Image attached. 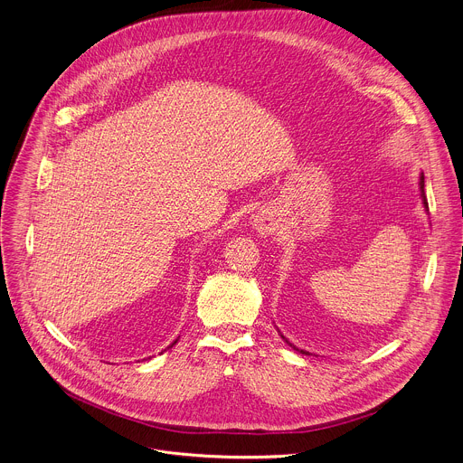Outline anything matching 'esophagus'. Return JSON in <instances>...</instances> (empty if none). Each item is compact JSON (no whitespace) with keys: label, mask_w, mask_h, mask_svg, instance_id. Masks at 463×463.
<instances>
[{"label":"esophagus","mask_w":463,"mask_h":463,"mask_svg":"<svg viewBox=\"0 0 463 463\" xmlns=\"http://www.w3.org/2000/svg\"><path fill=\"white\" fill-rule=\"evenodd\" d=\"M254 227H256L261 234H268V232H273V231H275V223H273V220H271L269 216H266V214H261V216H258V218H256Z\"/></svg>","instance_id":"34e87169"}]
</instances>
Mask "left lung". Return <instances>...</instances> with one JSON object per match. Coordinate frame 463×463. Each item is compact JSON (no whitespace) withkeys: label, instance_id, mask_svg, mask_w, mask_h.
<instances>
[{"label":"left lung","instance_id":"1","mask_svg":"<svg viewBox=\"0 0 463 463\" xmlns=\"http://www.w3.org/2000/svg\"><path fill=\"white\" fill-rule=\"evenodd\" d=\"M420 188H421V200H423V205H425V209L429 211V205H427V197H425V177H423V174H421V177H420ZM282 339H284V335H282ZM291 345V343H289ZM293 346V345H291ZM295 348V346H293ZM295 350H298V348H295ZM302 354H306V355H309L307 352H304V350H300Z\"/></svg>","mask_w":463,"mask_h":463}]
</instances>
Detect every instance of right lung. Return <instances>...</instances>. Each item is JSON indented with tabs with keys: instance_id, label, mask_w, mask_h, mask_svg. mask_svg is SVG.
Listing matches in <instances>:
<instances>
[{
	"instance_id": "right-lung-1",
	"label": "right lung",
	"mask_w": 463,
	"mask_h": 463,
	"mask_svg": "<svg viewBox=\"0 0 463 463\" xmlns=\"http://www.w3.org/2000/svg\"><path fill=\"white\" fill-rule=\"evenodd\" d=\"M175 343H177V341H174V343H172V345H170V346H168V348H172V346H174V345H175Z\"/></svg>"
}]
</instances>
